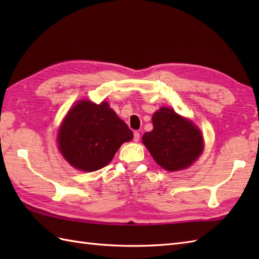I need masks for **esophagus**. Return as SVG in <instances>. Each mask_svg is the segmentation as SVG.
Wrapping results in <instances>:
<instances>
[{
  "label": "esophagus",
  "mask_w": 259,
  "mask_h": 259,
  "mask_svg": "<svg viewBox=\"0 0 259 259\" xmlns=\"http://www.w3.org/2000/svg\"><path fill=\"white\" fill-rule=\"evenodd\" d=\"M139 139H140V134L138 133V131H135V133H134V140L137 142V141H139Z\"/></svg>",
  "instance_id": "1"
}]
</instances>
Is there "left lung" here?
I'll list each match as a JSON object with an SVG mask.
<instances>
[{"mask_svg":"<svg viewBox=\"0 0 259 259\" xmlns=\"http://www.w3.org/2000/svg\"><path fill=\"white\" fill-rule=\"evenodd\" d=\"M153 129L142 137L156 162L168 171L185 169L203 149L202 136L195 124L170 108H161L152 117Z\"/></svg>","mask_w":259,"mask_h":259,"instance_id":"1","label":"left lung"}]
</instances>
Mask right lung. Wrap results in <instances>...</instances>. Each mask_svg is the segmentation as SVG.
Returning <instances> with one entry per match:
<instances>
[{"label":"right lung","instance_id":"1","mask_svg":"<svg viewBox=\"0 0 259 259\" xmlns=\"http://www.w3.org/2000/svg\"><path fill=\"white\" fill-rule=\"evenodd\" d=\"M133 131L107 102L96 104L79 101L60 126L59 149L65 160L76 169L96 171L112 160Z\"/></svg>","mask_w":259,"mask_h":259}]
</instances>
